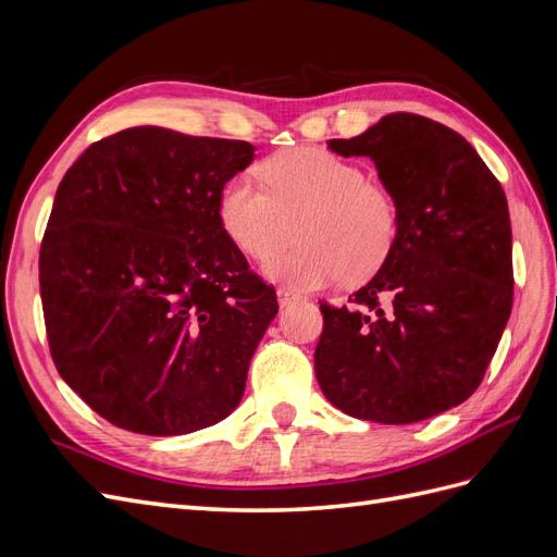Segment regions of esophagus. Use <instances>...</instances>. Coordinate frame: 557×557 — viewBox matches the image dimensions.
<instances>
[{
  "label": "esophagus",
  "mask_w": 557,
  "mask_h": 557,
  "mask_svg": "<svg viewBox=\"0 0 557 557\" xmlns=\"http://www.w3.org/2000/svg\"><path fill=\"white\" fill-rule=\"evenodd\" d=\"M276 295H278V305H281V307H288V305H293V301L299 299V295L293 293L290 288H278Z\"/></svg>",
  "instance_id": "obj_1"
}]
</instances>
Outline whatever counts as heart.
<instances>
[{
  "mask_svg": "<svg viewBox=\"0 0 557 557\" xmlns=\"http://www.w3.org/2000/svg\"><path fill=\"white\" fill-rule=\"evenodd\" d=\"M264 186L232 176L218 197L223 230L252 260H267L292 238L300 244L267 262V274L313 290L344 276L362 281L391 258L401 213L391 188L364 166L320 148L283 150L260 164Z\"/></svg>",
  "mask_w": 557,
  "mask_h": 557,
  "instance_id": "1",
  "label": "heart"
}]
</instances>
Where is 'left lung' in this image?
I'll list each match as a JSON object with an SVG mask.
<instances>
[{
    "label": "left lung",
    "instance_id": "left-lung-1",
    "mask_svg": "<svg viewBox=\"0 0 557 557\" xmlns=\"http://www.w3.org/2000/svg\"><path fill=\"white\" fill-rule=\"evenodd\" d=\"M327 146L374 160L401 225L348 305L320 301V391L344 413L387 425L458 407L481 385L513 305L507 195L465 137L425 115H383Z\"/></svg>",
    "mask_w": 557,
    "mask_h": 557
}]
</instances>
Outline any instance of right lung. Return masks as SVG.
Listing matches in <instances>:
<instances>
[{"label":"right lung","instance_id":"right-lung-1","mask_svg":"<svg viewBox=\"0 0 557 557\" xmlns=\"http://www.w3.org/2000/svg\"><path fill=\"white\" fill-rule=\"evenodd\" d=\"M252 150L144 125L66 170L39 250L46 336L60 376L111 425L188 434L242 401L278 311L218 215Z\"/></svg>","mask_w":557,"mask_h":557}]
</instances>
